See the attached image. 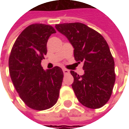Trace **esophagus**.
Here are the masks:
<instances>
[{
	"instance_id": "esophagus-1",
	"label": "esophagus",
	"mask_w": 129,
	"mask_h": 129,
	"mask_svg": "<svg viewBox=\"0 0 129 129\" xmlns=\"http://www.w3.org/2000/svg\"><path fill=\"white\" fill-rule=\"evenodd\" d=\"M63 73H64L65 75H67V74H68V73H70V71L68 70H67V69H63Z\"/></svg>"
}]
</instances>
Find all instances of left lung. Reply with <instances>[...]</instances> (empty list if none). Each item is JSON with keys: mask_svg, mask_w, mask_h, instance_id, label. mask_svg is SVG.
Returning a JSON list of instances; mask_svg holds the SVG:
<instances>
[{"mask_svg": "<svg viewBox=\"0 0 129 129\" xmlns=\"http://www.w3.org/2000/svg\"><path fill=\"white\" fill-rule=\"evenodd\" d=\"M55 27L73 45L76 61L84 63L83 75L70 71L77 100L89 108L102 107L110 99L115 81V62L106 41L81 23L56 24Z\"/></svg>", "mask_w": 129, "mask_h": 129, "instance_id": "left-lung-1", "label": "left lung"}]
</instances>
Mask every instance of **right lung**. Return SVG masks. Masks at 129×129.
Returning a JSON list of instances; mask_svg holds the SVG:
<instances>
[{"label": "right lung", "mask_w": 129, "mask_h": 129, "mask_svg": "<svg viewBox=\"0 0 129 129\" xmlns=\"http://www.w3.org/2000/svg\"><path fill=\"white\" fill-rule=\"evenodd\" d=\"M54 33L56 30L49 25H30L16 39L9 57V71L15 89L23 102L37 111L56 104L63 78L60 67L45 71L41 64L47 54L48 39Z\"/></svg>", "instance_id": "add662e5"}]
</instances>
